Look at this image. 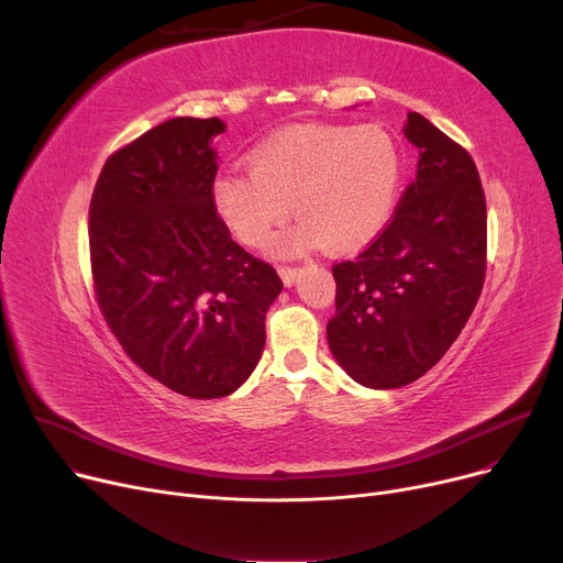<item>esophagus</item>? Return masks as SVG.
<instances>
[{"label": "esophagus", "instance_id": "esophagus-1", "mask_svg": "<svg viewBox=\"0 0 563 563\" xmlns=\"http://www.w3.org/2000/svg\"><path fill=\"white\" fill-rule=\"evenodd\" d=\"M278 274H280V278H283V283H285L287 287H291L294 283L299 280V276H301V272H299V269H291V266H280Z\"/></svg>", "mask_w": 563, "mask_h": 563}]
</instances>
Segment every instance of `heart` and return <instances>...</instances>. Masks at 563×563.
Returning a JSON list of instances; mask_svg holds the SVG:
<instances>
[{
	"instance_id": "b5f03b06",
	"label": "heart",
	"mask_w": 563,
	"mask_h": 563,
	"mask_svg": "<svg viewBox=\"0 0 563 563\" xmlns=\"http://www.w3.org/2000/svg\"><path fill=\"white\" fill-rule=\"evenodd\" d=\"M251 173H221L212 200L244 244L260 246L291 210L301 221L274 236V255L319 244L349 253L386 228L401 183V151L378 125H294L257 143Z\"/></svg>"
}]
</instances>
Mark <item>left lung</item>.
Returning <instances> with one entry per match:
<instances>
[{"label": "left lung", "mask_w": 563, "mask_h": 563, "mask_svg": "<svg viewBox=\"0 0 563 563\" xmlns=\"http://www.w3.org/2000/svg\"><path fill=\"white\" fill-rule=\"evenodd\" d=\"M404 134L420 151L416 183L378 240L333 266L329 346L372 390L408 386L445 356L486 274V198L475 162L416 111Z\"/></svg>", "instance_id": "obj_1"}]
</instances>
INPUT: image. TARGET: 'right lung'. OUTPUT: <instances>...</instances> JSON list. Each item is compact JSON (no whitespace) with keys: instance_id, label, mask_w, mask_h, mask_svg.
Segmentation results:
<instances>
[{"instance_id":"1","label":"right lung","mask_w":563,"mask_h":563,"mask_svg":"<svg viewBox=\"0 0 563 563\" xmlns=\"http://www.w3.org/2000/svg\"><path fill=\"white\" fill-rule=\"evenodd\" d=\"M221 118L180 115L113 153L91 200L100 310L128 356L173 393L217 399L246 383L283 289L236 244L212 185Z\"/></svg>"}]
</instances>
